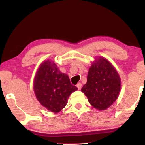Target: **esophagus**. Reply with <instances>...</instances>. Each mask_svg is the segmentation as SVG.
I'll list each match as a JSON object with an SVG mask.
<instances>
[{
	"label": "esophagus",
	"mask_w": 145,
	"mask_h": 145,
	"mask_svg": "<svg viewBox=\"0 0 145 145\" xmlns=\"http://www.w3.org/2000/svg\"><path fill=\"white\" fill-rule=\"evenodd\" d=\"M76 86H77V87H78V90H80V89H81V87H82V84H81L80 82L78 83V84H77V85H76Z\"/></svg>",
	"instance_id": "esophagus-1"
}]
</instances>
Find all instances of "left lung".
Returning a JSON list of instances; mask_svg holds the SVG:
<instances>
[{
  "instance_id": "left-lung-1",
  "label": "left lung",
  "mask_w": 145,
  "mask_h": 145,
  "mask_svg": "<svg viewBox=\"0 0 145 145\" xmlns=\"http://www.w3.org/2000/svg\"><path fill=\"white\" fill-rule=\"evenodd\" d=\"M121 87V78L115 67L108 60L98 56L89 68L87 82L81 91L93 107L104 110L116 100Z\"/></svg>"
}]
</instances>
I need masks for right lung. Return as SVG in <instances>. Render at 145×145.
Here are the masks:
<instances>
[{
	"instance_id": "obj_1",
	"label": "right lung",
	"mask_w": 145,
	"mask_h": 145,
	"mask_svg": "<svg viewBox=\"0 0 145 145\" xmlns=\"http://www.w3.org/2000/svg\"><path fill=\"white\" fill-rule=\"evenodd\" d=\"M37 99L46 109L57 113L65 107L70 95L77 91L69 76L60 71L54 61L47 60L38 67L33 80Z\"/></svg>"
}]
</instances>
